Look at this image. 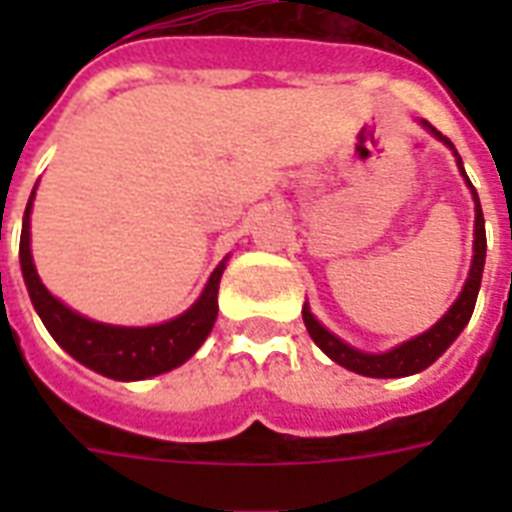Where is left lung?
I'll return each instance as SVG.
<instances>
[{"instance_id":"8db88e82","label":"left lung","mask_w":512,"mask_h":512,"mask_svg":"<svg viewBox=\"0 0 512 512\" xmlns=\"http://www.w3.org/2000/svg\"><path fill=\"white\" fill-rule=\"evenodd\" d=\"M425 127H428L438 140H444L446 146L454 148L452 140L444 138L436 127H430L428 122H425ZM454 156H457V151H454ZM457 164H460V172L465 175L460 156H457ZM465 180H468V175H465ZM470 191H473V199H476V244H473L476 255H473L470 276L468 281H465V287H462V295L457 297V303L449 308V313L438 321L436 327H430L428 332H422L420 337H414V340L404 342V345H398V348L388 350V353H361V350L350 348V345H345V342L337 340L332 332H327V329L321 327L319 321L313 319V313L308 311V305H305V329H308V335L313 337V342H316L332 361H337V364L350 369V372L364 374V377H406V374H417L422 372V369H428V366L433 364L454 340H457V335H460L462 329H465V324L470 321V316H473V308H476V297L478 289H481V276H484L486 260L484 212H481V201H478V193L473 185H470Z\"/></svg>"}]
</instances>
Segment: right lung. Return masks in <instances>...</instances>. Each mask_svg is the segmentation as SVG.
I'll use <instances>...</instances> for the list:
<instances>
[{
    "label": "right lung",
    "instance_id": "add662e5",
    "mask_svg": "<svg viewBox=\"0 0 512 512\" xmlns=\"http://www.w3.org/2000/svg\"><path fill=\"white\" fill-rule=\"evenodd\" d=\"M31 201H34V193L28 199L23 231H20V268H23L31 303H34L39 319L44 321V327L55 337L60 348L71 353L79 364L90 366L111 380H146L154 374L170 372L199 350L201 342L207 340V335L215 327L217 287H220V276H223V263L217 265L215 273L209 276L199 300L183 316H177L167 324L138 329L98 324V321L84 319L71 308H66L60 300H55L36 276L31 247H28Z\"/></svg>",
    "mask_w": 512,
    "mask_h": 512
}]
</instances>
